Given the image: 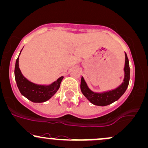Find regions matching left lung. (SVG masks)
Instances as JSON below:
<instances>
[{
  "mask_svg": "<svg viewBox=\"0 0 148 148\" xmlns=\"http://www.w3.org/2000/svg\"><path fill=\"white\" fill-rule=\"evenodd\" d=\"M124 79L122 84L116 88L110 91L104 92H95L92 91L84 80V77H82L81 80V90L84 96L92 104L98 106H106L110 105L114 102L116 101L121 98L124 93L129 86L130 79V67L129 62L126 53H125V64H124Z\"/></svg>",
  "mask_w": 148,
  "mask_h": 148,
  "instance_id": "left-lung-1",
  "label": "left lung"
}]
</instances>
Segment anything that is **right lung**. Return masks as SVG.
Masks as SVG:
<instances>
[{
    "label": "right lung",
    "mask_w": 148,
    "mask_h": 148,
    "mask_svg": "<svg viewBox=\"0 0 148 148\" xmlns=\"http://www.w3.org/2000/svg\"><path fill=\"white\" fill-rule=\"evenodd\" d=\"M14 77L21 94L33 103H43L52 98L59 89L63 79V77H60L50 85H38L29 82L24 77L19 69V56L15 63Z\"/></svg>",
    "instance_id": "right-lung-1"
}]
</instances>
